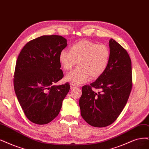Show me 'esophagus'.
<instances>
[{
    "label": "esophagus",
    "mask_w": 149,
    "mask_h": 149,
    "mask_svg": "<svg viewBox=\"0 0 149 149\" xmlns=\"http://www.w3.org/2000/svg\"><path fill=\"white\" fill-rule=\"evenodd\" d=\"M77 86H76V85H75L74 84H70V89H74V88H77Z\"/></svg>",
    "instance_id": "34e87169"
}]
</instances>
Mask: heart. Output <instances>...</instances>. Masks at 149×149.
Returning a JSON list of instances; mask_svg holds the SVG:
<instances>
[{"instance_id": "1", "label": "heart", "mask_w": 149, "mask_h": 149, "mask_svg": "<svg viewBox=\"0 0 149 149\" xmlns=\"http://www.w3.org/2000/svg\"><path fill=\"white\" fill-rule=\"evenodd\" d=\"M109 48L104 44H97L82 40L70 48V52L63 49L59 53V63L65 70H69L77 64L79 66L65 77L74 85L86 81L90 77L96 79L105 72L111 60Z\"/></svg>"}]
</instances>
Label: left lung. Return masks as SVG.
Masks as SVG:
<instances>
[{
  "instance_id": "1",
  "label": "left lung",
  "mask_w": 149,
  "mask_h": 149,
  "mask_svg": "<svg viewBox=\"0 0 149 149\" xmlns=\"http://www.w3.org/2000/svg\"><path fill=\"white\" fill-rule=\"evenodd\" d=\"M109 47L111 56L106 70L95 81L82 87L79 100L82 118L97 128L106 127L117 120L133 86L131 61L128 52L112 38L109 40Z\"/></svg>"
}]
</instances>
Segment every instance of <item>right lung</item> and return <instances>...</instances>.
<instances>
[{"label":"right lung","mask_w":149,"mask_h":149,"mask_svg":"<svg viewBox=\"0 0 149 149\" xmlns=\"http://www.w3.org/2000/svg\"><path fill=\"white\" fill-rule=\"evenodd\" d=\"M67 40L57 35L43 36L27 42L16 60L13 85L22 109L31 122L45 125L56 118L70 85H54L64 77L59 53Z\"/></svg>","instance_id":"obj_1"}]
</instances>
